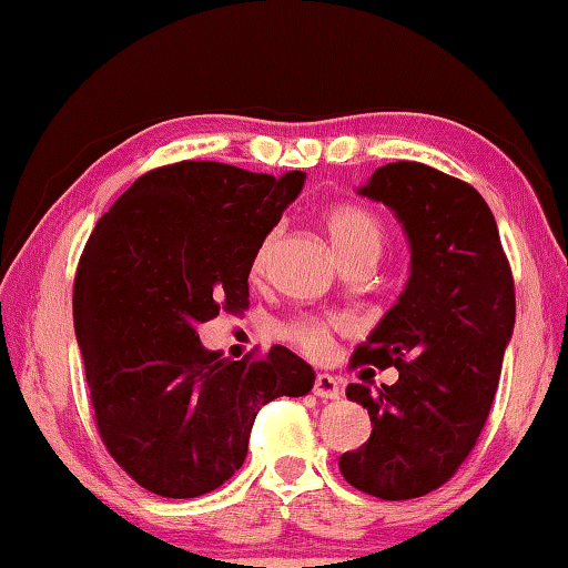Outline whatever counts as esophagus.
Segmentation results:
<instances>
[{
	"mask_svg": "<svg viewBox=\"0 0 568 568\" xmlns=\"http://www.w3.org/2000/svg\"><path fill=\"white\" fill-rule=\"evenodd\" d=\"M313 393L323 400H335L343 396V388H341V383L331 376V373H318V376H315Z\"/></svg>",
	"mask_w": 568,
	"mask_h": 568,
	"instance_id": "34e87169",
	"label": "esophagus"
}]
</instances>
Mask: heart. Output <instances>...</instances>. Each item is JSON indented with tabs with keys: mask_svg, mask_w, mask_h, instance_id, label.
Wrapping results in <instances>:
<instances>
[{
	"mask_svg": "<svg viewBox=\"0 0 568 568\" xmlns=\"http://www.w3.org/2000/svg\"><path fill=\"white\" fill-rule=\"evenodd\" d=\"M325 230H328L331 243L343 263L358 255L378 257L383 247V237H386V230H383L381 220L373 215L371 210H365L361 205H341L331 210V213L325 215ZM275 240H277V233H271L263 240L261 247L255 250L253 267H250L253 277L263 275L265 265L273 255ZM341 328L343 323L338 318H318V321L293 323L285 333L297 348L305 351L307 355H313V358H321V355L328 353L333 335Z\"/></svg>",
	"mask_w": 568,
	"mask_h": 568,
	"instance_id": "b5f03b06",
	"label": "heart"
}]
</instances>
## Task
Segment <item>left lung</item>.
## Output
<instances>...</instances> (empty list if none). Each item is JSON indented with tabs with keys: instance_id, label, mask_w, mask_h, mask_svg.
I'll use <instances>...</instances> for the list:
<instances>
[{
	"instance_id": "1",
	"label": "left lung",
	"mask_w": 568,
	"mask_h": 568,
	"mask_svg": "<svg viewBox=\"0 0 568 568\" xmlns=\"http://www.w3.org/2000/svg\"><path fill=\"white\" fill-rule=\"evenodd\" d=\"M355 192L398 217L410 275L353 353V365H396L398 381L345 390L373 430L338 466L358 491L408 501L444 486L476 446L514 333V277L491 207L468 182L400 160Z\"/></svg>"
}]
</instances>
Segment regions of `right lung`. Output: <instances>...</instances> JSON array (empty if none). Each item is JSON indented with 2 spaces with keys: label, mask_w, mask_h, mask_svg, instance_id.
<instances>
[{
  "label": "right lung",
  "mask_w": 568,
  "mask_h": 568,
  "mask_svg": "<svg viewBox=\"0 0 568 568\" xmlns=\"http://www.w3.org/2000/svg\"><path fill=\"white\" fill-rule=\"evenodd\" d=\"M303 182L178 162L134 180L84 245L72 307L94 418L152 494L215 491L243 466L257 410L313 388L315 371L283 345L230 361L197 335L220 311H245L255 250Z\"/></svg>",
  "instance_id": "add662e5"
}]
</instances>
